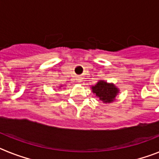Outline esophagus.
Returning a JSON list of instances; mask_svg holds the SVG:
<instances>
[{
  "label": "esophagus",
  "mask_w": 159,
  "mask_h": 159,
  "mask_svg": "<svg viewBox=\"0 0 159 159\" xmlns=\"http://www.w3.org/2000/svg\"><path fill=\"white\" fill-rule=\"evenodd\" d=\"M77 82H78V83H81V82H82V77H77Z\"/></svg>",
  "instance_id": "1"
}]
</instances>
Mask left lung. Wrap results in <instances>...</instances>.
Here are the masks:
<instances>
[{"label": "left lung", "instance_id": "left-lung-1", "mask_svg": "<svg viewBox=\"0 0 159 159\" xmlns=\"http://www.w3.org/2000/svg\"><path fill=\"white\" fill-rule=\"evenodd\" d=\"M92 92L103 103L114 102L119 93V89L113 83H107L102 80L99 81L95 86H92Z\"/></svg>", "mask_w": 159, "mask_h": 159}]
</instances>
